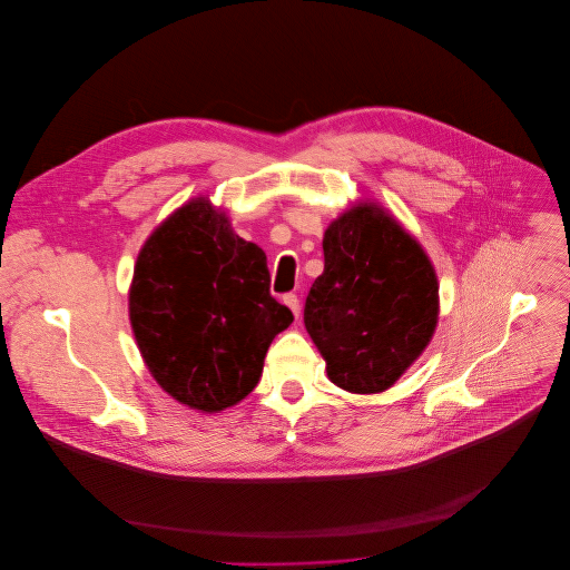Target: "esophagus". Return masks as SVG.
<instances>
[{
	"label": "esophagus",
	"mask_w": 570,
	"mask_h": 570,
	"mask_svg": "<svg viewBox=\"0 0 570 570\" xmlns=\"http://www.w3.org/2000/svg\"><path fill=\"white\" fill-rule=\"evenodd\" d=\"M283 303L292 309V314H294L296 318L301 316V301H298L296 294H285V296H283Z\"/></svg>",
	"instance_id": "esophagus-1"
}]
</instances>
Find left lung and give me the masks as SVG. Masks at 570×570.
Returning <instances> with one entry per match:
<instances>
[{"instance_id":"8db88e82","label":"left lung","mask_w":570,"mask_h":570,"mask_svg":"<svg viewBox=\"0 0 570 570\" xmlns=\"http://www.w3.org/2000/svg\"><path fill=\"white\" fill-rule=\"evenodd\" d=\"M323 249L325 272L305 301V326L335 386L382 393L432 340L434 267L391 215L368 204L340 215L326 228Z\"/></svg>"}]
</instances>
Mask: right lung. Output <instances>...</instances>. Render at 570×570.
<instances>
[{"label": "right lung", "mask_w": 570, "mask_h": 570, "mask_svg": "<svg viewBox=\"0 0 570 570\" xmlns=\"http://www.w3.org/2000/svg\"><path fill=\"white\" fill-rule=\"evenodd\" d=\"M129 318L156 382L204 412L254 391L272 340L294 321L269 294L265 252L206 197L175 210L140 249Z\"/></svg>", "instance_id": "add662e5"}]
</instances>
